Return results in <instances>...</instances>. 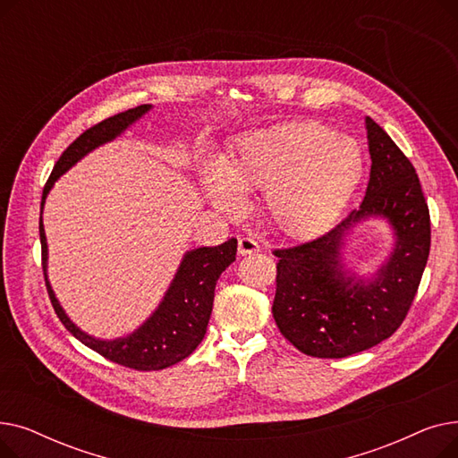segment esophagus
Segmentation results:
<instances>
[{
    "mask_svg": "<svg viewBox=\"0 0 458 458\" xmlns=\"http://www.w3.org/2000/svg\"><path fill=\"white\" fill-rule=\"evenodd\" d=\"M259 250V245L250 237H239L237 242V254L239 256H247V254H254Z\"/></svg>",
    "mask_w": 458,
    "mask_h": 458,
    "instance_id": "obj_1",
    "label": "esophagus"
}]
</instances>
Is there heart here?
<instances>
[{"mask_svg":"<svg viewBox=\"0 0 458 458\" xmlns=\"http://www.w3.org/2000/svg\"><path fill=\"white\" fill-rule=\"evenodd\" d=\"M360 144L318 123H287L237 140L223 168L206 166L200 182L215 209L237 215L239 191H263L261 211L280 233L310 237L338 219L362 178Z\"/></svg>","mask_w":458,"mask_h":458,"instance_id":"1","label":"heart"}]
</instances>
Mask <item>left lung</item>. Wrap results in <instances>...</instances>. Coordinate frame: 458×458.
I'll use <instances>...</instances> for the list:
<instances>
[{
	"mask_svg": "<svg viewBox=\"0 0 458 458\" xmlns=\"http://www.w3.org/2000/svg\"><path fill=\"white\" fill-rule=\"evenodd\" d=\"M366 130L371 173L360 208L314 242L275 250L273 318L284 338L310 356L345 358L390 338L427 266L430 216L416 168L369 116ZM371 218L389 225L394 249L364 276L346 266L343 245L351 229Z\"/></svg>",
	"mask_w": 458,
	"mask_h": 458,
	"instance_id": "left-lung-1",
	"label": "left lung"
}]
</instances>
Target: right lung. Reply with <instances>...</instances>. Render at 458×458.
<instances>
[{
    "mask_svg": "<svg viewBox=\"0 0 458 458\" xmlns=\"http://www.w3.org/2000/svg\"><path fill=\"white\" fill-rule=\"evenodd\" d=\"M150 111L152 106L147 104L109 116L104 123L81 133L70 144L59 157L50 180H47L44 187L38 226L44 280L61 323L74 338H78L89 349L106 356L111 362L139 371H157L174 366L199 347L209 323L216 280H219L221 273L230 263L235 261L237 239L232 237L219 247H200L187 250L180 261L173 282L168 284L163 299L159 301L150 318L144 319L142 325H139L133 332L126 335H120V338L114 340H102L94 338V335L87 334L72 321L61 306L59 299L55 297V292L52 290V284L47 280V242L42 225V209L52 187L64 173H68L72 166L92 150L100 148L104 144L123 135Z\"/></svg>",
    "mask_w": 458,
    "mask_h": 458,
    "instance_id": "right-lung-1",
    "label": "right lung"
}]
</instances>
